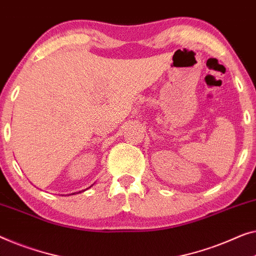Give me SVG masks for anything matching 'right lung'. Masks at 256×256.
Masks as SVG:
<instances>
[{
  "instance_id": "right-lung-1",
  "label": "right lung",
  "mask_w": 256,
  "mask_h": 256,
  "mask_svg": "<svg viewBox=\"0 0 256 256\" xmlns=\"http://www.w3.org/2000/svg\"><path fill=\"white\" fill-rule=\"evenodd\" d=\"M90 187H92V186H90ZM90 187H88V188H90ZM86 190H88V188H86ZM74 194H75V192H72V195H74ZM70 195H72V194H70Z\"/></svg>"
}]
</instances>
